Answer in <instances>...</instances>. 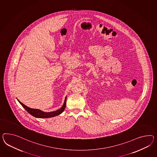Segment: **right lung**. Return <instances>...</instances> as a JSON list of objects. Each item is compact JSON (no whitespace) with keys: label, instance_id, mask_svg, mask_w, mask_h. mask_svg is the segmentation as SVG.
<instances>
[{"label":"right lung","instance_id":"obj_1","mask_svg":"<svg viewBox=\"0 0 157 157\" xmlns=\"http://www.w3.org/2000/svg\"><path fill=\"white\" fill-rule=\"evenodd\" d=\"M19 101V100H18ZM66 101H67V97H65L64 103L63 106L61 107V108L57 110L56 111H54L52 112H43L39 109H32L29 108L28 106H25V105L21 103L20 101L19 102H20V104L22 105V106L30 114H31L33 116L36 117V118H51L53 117L56 116L59 114H60L64 110L65 106H66Z\"/></svg>","mask_w":157,"mask_h":157}]
</instances>
